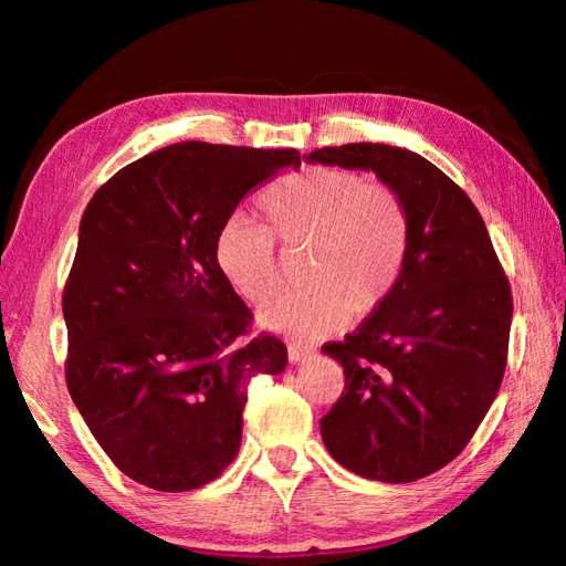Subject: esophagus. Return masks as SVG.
<instances>
[{
	"instance_id": "obj_1",
	"label": "esophagus",
	"mask_w": 566,
	"mask_h": 566,
	"mask_svg": "<svg viewBox=\"0 0 566 566\" xmlns=\"http://www.w3.org/2000/svg\"><path fill=\"white\" fill-rule=\"evenodd\" d=\"M286 354H290V361H304L306 357H312L314 349L300 347V344H290V347H286Z\"/></svg>"
}]
</instances>
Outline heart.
<instances>
[{
	"mask_svg": "<svg viewBox=\"0 0 566 566\" xmlns=\"http://www.w3.org/2000/svg\"><path fill=\"white\" fill-rule=\"evenodd\" d=\"M260 222L232 217L214 237V264L224 282L252 304L280 290L276 239L310 244L304 280L310 290L264 306L260 322L292 339H322L352 314L369 317L405 274L411 244L409 209L395 189L369 185L359 171L312 167L264 189Z\"/></svg>",
	"mask_w": 566,
	"mask_h": 566,
	"instance_id": "1",
	"label": "heart"
}]
</instances>
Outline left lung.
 Instances as JSON below:
<instances>
[{
  "instance_id": "left-lung-1",
  "label": "left lung",
  "mask_w": 566,
  "mask_h": 566,
  "mask_svg": "<svg viewBox=\"0 0 566 566\" xmlns=\"http://www.w3.org/2000/svg\"><path fill=\"white\" fill-rule=\"evenodd\" d=\"M306 159L375 171L409 209V260L397 290L342 342L322 347L342 364L344 391L319 427L349 472L417 482L459 457L500 391L510 280L472 199L432 161L371 142Z\"/></svg>"
}]
</instances>
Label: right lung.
Here are the masks:
<instances>
[{
  "label": "right lung",
  "mask_w": 566,
  "mask_h": 566,
  "mask_svg": "<svg viewBox=\"0 0 566 566\" xmlns=\"http://www.w3.org/2000/svg\"><path fill=\"white\" fill-rule=\"evenodd\" d=\"M296 149L181 142L94 191L62 294L66 389L122 474L199 490L234 462L247 387L280 375L286 347L214 264V237L249 189Z\"/></svg>",
  "instance_id": "obj_1"
}]
</instances>
